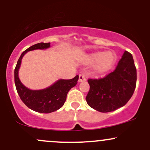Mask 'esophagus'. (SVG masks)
<instances>
[{"instance_id":"obj_1","label":"esophagus","mask_w":150,"mask_h":150,"mask_svg":"<svg viewBox=\"0 0 150 150\" xmlns=\"http://www.w3.org/2000/svg\"><path fill=\"white\" fill-rule=\"evenodd\" d=\"M86 77L84 76V75H79V78H78V82H84V81H86Z\"/></svg>"}]
</instances>
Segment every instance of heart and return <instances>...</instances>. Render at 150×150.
<instances>
[{"label": "heart", "mask_w": 150, "mask_h": 150, "mask_svg": "<svg viewBox=\"0 0 150 150\" xmlns=\"http://www.w3.org/2000/svg\"><path fill=\"white\" fill-rule=\"evenodd\" d=\"M116 60V55L111 52H94L86 55L84 63L92 65L93 72L100 75L111 70Z\"/></svg>", "instance_id": "heart-1"}]
</instances>
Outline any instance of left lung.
Segmentation results:
<instances>
[{"label":"left lung","mask_w":150,"mask_h":150,"mask_svg":"<svg viewBox=\"0 0 150 150\" xmlns=\"http://www.w3.org/2000/svg\"><path fill=\"white\" fill-rule=\"evenodd\" d=\"M86 101L89 106L103 113L124 106L136 88L137 69L132 54L125 51L113 72L100 79H89Z\"/></svg>","instance_id":"1"}]
</instances>
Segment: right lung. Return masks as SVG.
<instances>
[{
  "label": "right lung",
  "mask_w": 150,
  "mask_h": 150,
  "mask_svg": "<svg viewBox=\"0 0 150 150\" xmlns=\"http://www.w3.org/2000/svg\"><path fill=\"white\" fill-rule=\"evenodd\" d=\"M50 47V43L43 42L30 47L21 54L14 70L16 88L20 98L30 109L43 113H52L59 109L65 102L67 93L76 86L78 80V75L70 80L59 79L49 87L42 90H31L21 83L18 77V71L23 57L29 51L47 50Z\"/></svg>",
  "instance_id": "add662e5"
}]
</instances>
